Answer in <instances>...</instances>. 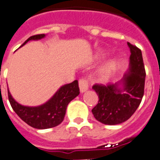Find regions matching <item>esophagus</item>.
<instances>
[{"label":"esophagus","mask_w":160,"mask_h":160,"mask_svg":"<svg viewBox=\"0 0 160 160\" xmlns=\"http://www.w3.org/2000/svg\"><path fill=\"white\" fill-rule=\"evenodd\" d=\"M79 87H80V91L81 93L86 92L88 88V84L87 80H84V79H80L79 80Z\"/></svg>","instance_id":"34e87169"}]
</instances>
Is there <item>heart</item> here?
<instances>
[{"instance_id": "1", "label": "heart", "mask_w": 160, "mask_h": 160, "mask_svg": "<svg viewBox=\"0 0 160 160\" xmlns=\"http://www.w3.org/2000/svg\"><path fill=\"white\" fill-rule=\"evenodd\" d=\"M117 71V64L111 61L101 67L96 72V79L99 83H106L115 75Z\"/></svg>"}]
</instances>
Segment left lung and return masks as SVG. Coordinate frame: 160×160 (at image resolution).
<instances>
[{"label": "left lung", "instance_id": "8db88e82", "mask_svg": "<svg viewBox=\"0 0 160 160\" xmlns=\"http://www.w3.org/2000/svg\"><path fill=\"white\" fill-rule=\"evenodd\" d=\"M127 44L131 54L128 69L123 77L107 86H92L99 98L92 110V115L104 124L115 125L128 120L138 109L144 94L146 71L142 51L130 43Z\"/></svg>", "mask_w": 160, "mask_h": 160}]
</instances>
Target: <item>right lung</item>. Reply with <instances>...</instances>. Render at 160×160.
I'll return each instance as SVG.
<instances>
[{"mask_svg": "<svg viewBox=\"0 0 160 160\" xmlns=\"http://www.w3.org/2000/svg\"><path fill=\"white\" fill-rule=\"evenodd\" d=\"M45 37V34L32 36L20 47L23 46L29 41H38ZM79 94L78 80H74L73 82L60 87L53 96L42 105L28 107L16 102L8 90L9 103L14 112L28 125L37 129H46L60 124L64 119L68 105Z\"/></svg>", "mask_w": 160, "mask_h": 160, "instance_id": "obj_1", "label": "right lung"}]
</instances>
